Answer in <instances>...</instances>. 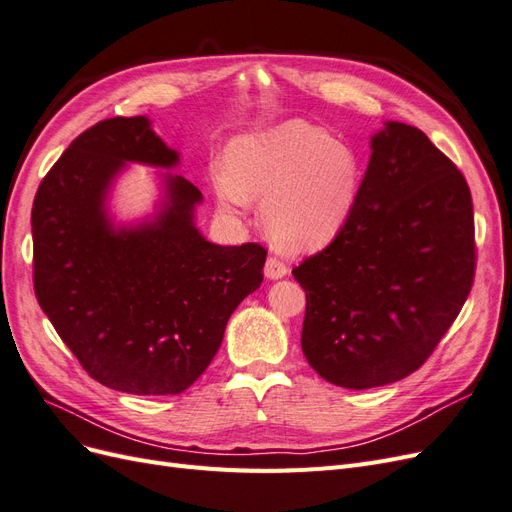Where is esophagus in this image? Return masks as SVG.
<instances>
[{
	"instance_id": "obj_1",
	"label": "esophagus",
	"mask_w": 512,
	"mask_h": 512,
	"mask_svg": "<svg viewBox=\"0 0 512 512\" xmlns=\"http://www.w3.org/2000/svg\"><path fill=\"white\" fill-rule=\"evenodd\" d=\"M265 275H267V280H282V277L288 275V267L280 258L269 256L265 262Z\"/></svg>"
}]
</instances>
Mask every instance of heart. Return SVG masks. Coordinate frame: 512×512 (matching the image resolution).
<instances>
[{
    "label": "heart",
    "instance_id": "heart-1",
    "mask_svg": "<svg viewBox=\"0 0 512 512\" xmlns=\"http://www.w3.org/2000/svg\"><path fill=\"white\" fill-rule=\"evenodd\" d=\"M220 207L243 211L262 198L269 237L290 252L329 245L348 224L361 190L354 151L303 119L235 138L226 168L213 170Z\"/></svg>",
    "mask_w": 512,
    "mask_h": 512
}]
</instances>
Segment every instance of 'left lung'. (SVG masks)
Here are the masks:
<instances>
[{
	"mask_svg": "<svg viewBox=\"0 0 512 512\" xmlns=\"http://www.w3.org/2000/svg\"><path fill=\"white\" fill-rule=\"evenodd\" d=\"M474 267L466 179L421 130L386 121L348 224L292 269L307 363L354 391L410 376L461 312Z\"/></svg>",
	"mask_w": 512,
	"mask_h": 512,
	"instance_id": "left-lung-1",
	"label": "left lung"
}]
</instances>
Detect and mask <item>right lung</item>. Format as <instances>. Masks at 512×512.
I'll use <instances>...</instances> for the list:
<instances>
[{
  "label": "right lung",
  "instance_id": "right-lung-1",
  "mask_svg": "<svg viewBox=\"0 0 512 512\" xmlns=\"http://www.w3.org/2000/svg\"><path fill=\"white\" fill-rule=\"evenodd\" d=\"M128 162L170 170L179 153L147 117H113L76 136L34 198V290L64 344L100 384L177 395L218 352L226 322L262 282L267 250L215 245L194 224L203 194L162 173L151 218L115 224L108 194Z\"/></svg>",
  "mask_w": 512,
  "mask_h": 512
}]
</instances>
